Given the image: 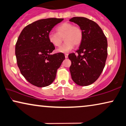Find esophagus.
<instances>
[{"instance_id": "34e87169", "label": "esophagus", "mask_w": 126, "mask_h": 126, "mask_svg": "<svg viewBox=\"0 0 126 126\" xmlns=\"http://www.w3.org/2000/svg\"><path fill=\"white\" fill-rule=\"evenodd\" d=\"M65 58H67L68 57V54H65Z\"/></svg>"}]
</instances>
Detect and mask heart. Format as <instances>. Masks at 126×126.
Returning <instances> with one entry per match:
<instances>
[{"label":"heart","instance_id":"1","mask_svg":"<svg viewBox=\"0 0 126 126\" xmlns=\"http://www.w3.org/2000/svg\"><path fill=\"white\" fill-rule=\"evenodd\" d=\"M57 33L51 32L48 38L50 43L55 47H59L63 42V38L65 42L57 50L59 53L69 52L74 47V45H80L83 40V32L79 26H75L69 22H63L56 28Z\"/></svg>","mask_w":126,"mask_h":126}]
</instances>
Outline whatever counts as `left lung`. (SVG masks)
Returning a JSON list of instances; mask_svg holds the SVG:
<instances>
[{"mask_svg": "<svg viewBox=\"0 0 126 126\" xmlns=\"http://www.w3.org/2000/svg\"><path fill=\"white\" fill-rule=\"evenodd\" d=\"M70 21L82 29L83 37L78 55H68L71 61L69 71L73 81L79 86H86L98 79L105 65L108 55L107 37L99 25L85 17H75Z\"/></svg>", "mask_w": 126, "mask_h": 126, "instance_id": "8db88e82", "label": "left lung"}]
</instances>
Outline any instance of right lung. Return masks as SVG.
Masks as SVG:
<instances>
[{"label": "right lung", "instance_id": "1", "mask_svg": "<svg viewBox=\"0 0 126 126\" xmlns=\"http://www.w3.org/2000/svg\"><path fill=\"white\" fill-rule=\"evenodd\" d=\"M63 19L50 18L35 21L24 28L16 43V55L21 74L38 87L53 82L65 58L62 53L51 54L55 47L48 38L53 28Z\"/></svg>", "mask_w": 126, "mask_h": 126}]
</instances>
